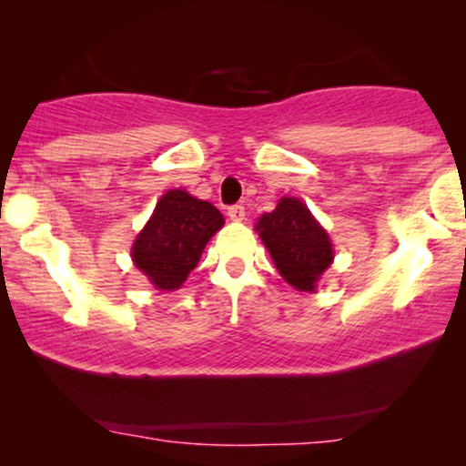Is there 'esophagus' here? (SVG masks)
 I'll return each mask as SVG.
<instances>
[{
    "instance_id": "34e87169",
    "label": "esophagus",
    "mask_w": 466,
    "mask_h": 466,
    "mask_svg": "<svg viewBox=\"0 0 466 466\" xmlns=\"http://www.w3.org/2000/svg\"><path fill=\"white\" fill-rule=\"evenodd\" d=\"M228 218H231L233 222H241L246 218V209H244V206H231L228 208Z\"/></svg>"
}]
</instances>
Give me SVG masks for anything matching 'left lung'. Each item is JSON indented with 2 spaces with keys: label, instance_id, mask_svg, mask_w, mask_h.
Here are the masks:
<instances>
[{
  "label": "left lung",
  "instance_id": "8db88e82",
  "mask_svg": "<svg viewBox=\"0 0 466 466\" xmlns=\"http://www.w3.org/2000/svg\"><path fill=\"white\" fill-rule=\"evenodd\" d=\"M257 231L279 276L292 289L314 292L318 279L333 263V244L308 206L295 197H284L273 212L260 216Z\"/></svg>",
  "mask_w": 466,
  "mask_h": 466
}]
</instances>
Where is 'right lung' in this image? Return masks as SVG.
<instances>
[{"label": "right lung", "mask_w": 466, "mask_h": 466, "mask_svg": "<svg viewBox=\"0 0 466 466\" xmlns=\"http://www.w3.org/2000/svg\"><path fill=\"white\" fill-rule=\"evenodd\" d=\"M225 225L212 203L167 190L131 248V258L157 290H176L199 263L209 238Z\"/></svg>", "instance_id": "add662e5"}]
</instances>
